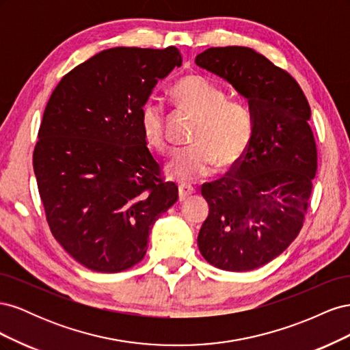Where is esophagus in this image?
Listing matches in <instances>:
<instances>
[{"mask_svg": "<svg viewBox=\"0 0 350 350\" xmlns=\"http://www.w3.org/2000/svg\"><path fill=\"white\" fill-rule=\"evenodd\" d=\"M178 193H179V200L184 201L187 197H189L191 194L196 193V188L188 185V184H181L178 187Z\"/></svg>", "mask_w": 350, "mask_h": 350, "instance_id": "34e87169", "label": "esophagus"}]
</instances>
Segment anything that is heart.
<instances>
[{
    "label": "heart",
    "instance_id": "b5f03b06",
    "mask_svg": "<svg viewBox=\"0 0 350 350\" xmlns=\"http://www.w3.org/2000/svg\"><path fill=\"white\" fill-rule=\"evenodd\" d=\"M181 108L197 115L191 146L174 152L166 171L183 183H193L221 167L241 161L252 137V113L239 99H228L226 90L200 74L179 79L172 89ZM140 126L146 143L157 152L166 150L165 105L150 98L140 111Z\"/></svg>",
    "mask_w": 350,
    "mask_h": 350
}]
</instances>
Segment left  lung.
Returning <instances> with one entry per match:
<instances>
[{"mask_svg":"<svg viewBox=\"0 0 350 350\" xmlns=\"http://www.w3.org/2000/svg\"><path fill=\"white\" fill-rule=\"evenodd\" d=\"M196 64L245 96L254 122L241 161L201 187L210 211L198 248L211 266L250 271L280 256L304 226L317 174L311 108L298 81L251 48H208Z\"/></svg>","mask_w":350,"mask_h":350,"instance_id":"obj_1","label":"left lung"}]
</instances>
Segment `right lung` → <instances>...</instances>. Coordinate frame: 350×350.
Masks as SVG:
<instances>
[{"label": "right lung", "instance_id": "1", "mask_svg": "<svg viewBox=\"0 0 350 350\" xmlns=\"http://www.w3.org/2000/svg\"><path fill=\"white\" fill-rule=\"evenodd\" d=\"M181 62L175 46L105 49L67 72L46 103L33 150L39 196L52 235L93 271L140 262L153 224L176 203L140 111Z\"/></svg>", "mask_w": 350, "mask_h": 350}]
</instances>
